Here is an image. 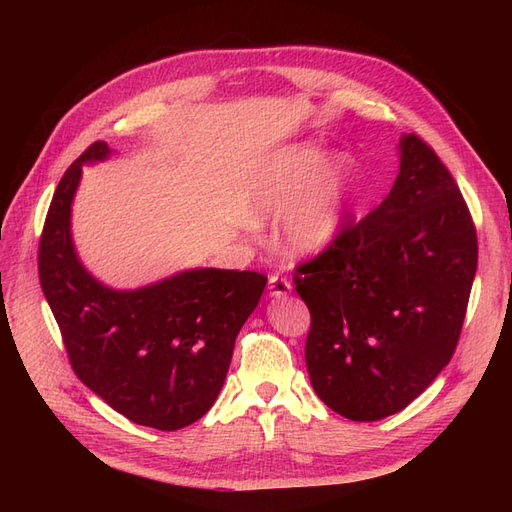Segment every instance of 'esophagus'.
I'll return each instance as SVG.
<instances>
[{
  "label": "esophagus",
  "mask_w": 512,
  "mask_h": 512,
  "mask_svg": "<svg viewBox=\"0 0 512 512\" xmlns=\"http://www.w3.org/2000/svg\"><path fill=\"white\" fill-rule=\"evenodd\" d=\"M267 290H269L271 297L280 299V297H286V294H290L292 284H290V280H286V277H282V275H271Z\"/></svg>",
  "instance_id": "esophagus-1"
}]
</instances>
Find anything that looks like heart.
<instances>
[{
  "mask_svg": "<svg viewBox=\"0 0 512 512\" xmlns=\"http://www.w3.org/2000/svg\"><path fill=\"white\" fill-rule=\"evenodd\" d=\"M316 147L277 151L262 168L254 185V215L282 218L277 241L288 254H318L339 237L350 203L346 164L322 168Z\"/></svg>",
  "mask_w": 512,
  "mask_h": 512,
  "instance_id": "1",
  "label": "heart"
}]
</instances>
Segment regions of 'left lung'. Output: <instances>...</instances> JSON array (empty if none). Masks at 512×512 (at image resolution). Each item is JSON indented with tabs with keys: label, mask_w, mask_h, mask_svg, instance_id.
I'll return each mask as SVG.
<instances>
[{
	"label": "left lung",
	"mask_w": 512,
	"mask_h": 512,
	"mask_svg": "<svg viewBox=\"0 0 512 512\" xmlns=\"http://www.w3.org/2000/svg\"><path fill=\"white\" fill-rule=\"evenodd\" d=\"M399 175L363 220L294 269L312 324L316 395L350 421L404 410L451 361L478 262L476 226L453 175L421 136L399 143Z\"/></svg>",
	"instance_id": "1"
}]
</instances>
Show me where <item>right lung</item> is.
<instances>
[{
  "instance_id": "1",
  "label": "right lung",
  "mask_w": 512,
  "mask_h": 512,
  "mask_svg": "<svg viewBox=\"0 0 512 512\" xmlns=\"http://www.w3.org/2000/svg\"><path fill=\"white\" fill-rule=\"evenodd\" d=\"M108 153L96 141L61 177L38 247L40 286L79 380L128 421L175 431L218 399L267 275L192 269L138 290L94 280L74 252L70 207L83 164Z\"/></svg>"
}]
</instances>
